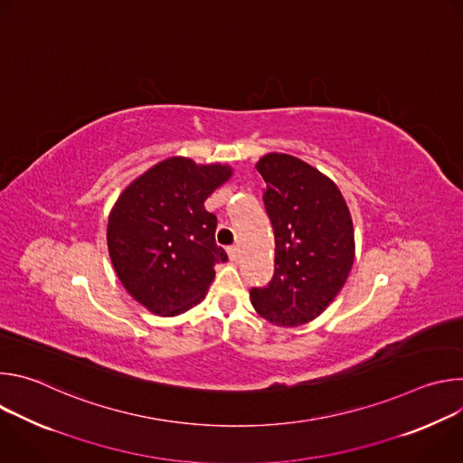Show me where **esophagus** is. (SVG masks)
I'll return each instance as SVG.
<instances>
[{
  "label": "esophagus",
  "mask_w": 463,
  "mask_h": 463,
  "mask_svg": "<svg viewBox=\"0 0 463 463\" xmlns=\"http://www.w3.org/2000/svg\"><path fill=\"white\" fill-rule=\"evenodd\" d=\"M227 252H229V258L234 261V260H238V256H240V249L236 247V245H231L229 249H227Z\"/></svg>",
  "instance_id": "1"
}]
</instances>
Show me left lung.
Instances as JSON below:
<instances>
[{"mask_svg": "<svg viewBox=\"0 0 463 463\" xmlns=\"http://www.w3.org/2000/svg\"><path fill=\"white\" fill-rule=\"evenodd\" d=\"M263 205L275 231V275L252 288L254 309L277 326L318 317L343 289L354 266V225L337 184L288 154L263 156Z\"/></svg>", "mask_w": 463, "mask_h": 463, "instance_id": "1", "label": "left lung"}]
</instances>
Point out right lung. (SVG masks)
Instances as JSON below:
<instances>
[{
  "label": "right lung",
  "instance_id": "right-lung-1",
  "mask_svg": "<svg viewBox=\"0 0 463 463\" xmlns=\"http://www.w3.org/2000/svg\"><path fill=\"white\" fill-rule=\"evenodd\" d=\"M231 174L170 157L118 195L108 220L109 256L126 291L152 313L174 317L207 295L214 263L227 252L216 243L218 218L205 200Z\"/></svg>",
  "mask_w": 463,
  "mask_h": 463
}]
</instances>
